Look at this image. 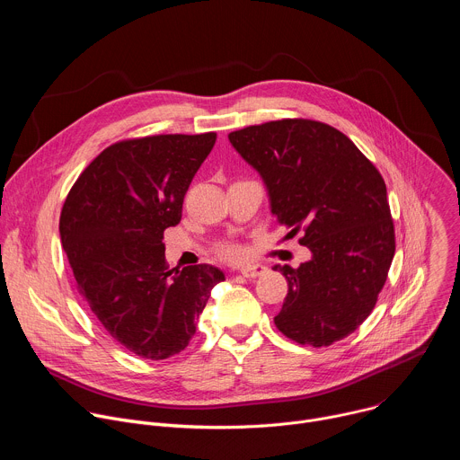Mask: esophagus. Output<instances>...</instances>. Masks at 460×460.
Listing matches in <instances>:
<instances>
[{"label":"esophagus","instance_id":"34e87169","mask_svg":"<svg viewBox=\"0 0 460 460\" xmlns=\"http://www.w3.org/2000/svg\"><path fill=\"white\" fill-rule=\"evenodd\" d=\"M268 271V268H264V266H245V268H242L240 270V273H242V277H245V279H256V277H261Z\"/></svg>","mask_w":460,"mask_h":460}]
</instances>
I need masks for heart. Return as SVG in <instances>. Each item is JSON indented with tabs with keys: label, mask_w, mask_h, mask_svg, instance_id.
I'll use <instances>...</instances> for the list:
<instances>
[{
	"label": "heart",
	"mask_w": 460,
	"mask_h": 460,
	"mask_svg": "<svg viewBox=\"0 0 460 460\" xmlns=\"http://www.w3.org/2000/svg\"><path fill=\"white\" fill-rule=\"evenodd\" d=\"M215 252L218 258L226 260V261H240L245 258L247 249L234 240H222L215 245Z\"/></svg>",
	"instance_id": "obj_1"
}]
</instances>
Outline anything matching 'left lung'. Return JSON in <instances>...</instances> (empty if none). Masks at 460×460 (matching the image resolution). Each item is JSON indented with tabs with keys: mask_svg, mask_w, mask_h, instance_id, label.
Segmentation results:
<instances>
[{
	"mask_svg": "<svg viewBox=\"0 0 460 460\" xmlns=\"http://www.w3.org/2000/svg\"><path fill=\"white\" fill-rule=\"evenodd\" d=\"M229 142L264 178L271 211L313 252L275 266L288 296L275 325L302 346L351 335L371 314L395 254L387 190L378 169L339 128L284 118L233 130Z\"/></svg>",
	"mask_w": 460,
	"mask_h": 460,
	"instance_id": "1",
	"label": "left lung"
}]
</instances>
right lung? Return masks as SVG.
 <instances>
[{"mask_svg":"<svg viewBox=\"0 0 460 460\" xmlns=\"http://www.w3.org/2000/svg\"><path fill=\"white\" fill-rule=\"evenodd\" d=\"M217 133L127 138L78 176L59 215L76 289L127 351L165 360L189 346L224 273L209 264L172 273L164 231L180 224L183 196Z\"/></svg>","mask_w":460,"mask_h":460,"instance_id":"1","label":"right lung"}]
</instances>
